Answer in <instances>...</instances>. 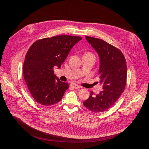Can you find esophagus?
Returning <instances> with one entry per match:
<instances>
[{
    "label": "esophagus",
    "instance_id": "obj_1",
    "mask_svg": "<svg viewBox=\"0 0 149 149\" xmlns=\"http://www.w3.org/2000/svg\"><path fill=\"white\" fill-rule=\"evenodd\" d=\"M70 86L74 88H75V89H78V88H80V87L79 86H78L77 84H74V83H71L70 84Z\"/></svg>",
    "mask_w": 149,
    "mask_h": 149
}]
</instances>
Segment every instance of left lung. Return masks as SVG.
I'll use <instances>...</instances> for the list:
<instances>
[{
    "label": "left lung",
    "mask_w": 149,
    "mask_h": 149,
    "mask_svg": "<svg viewBox=\"0 0 149 149\" xmlns=\"http://www.w3.org/2000/svg\"><path fill=\"white\" fill-rule=\"evenodd\" d=\"M100 58V84L102 90L98 94L91 91L83 104L90 111L99 113L111 108L123 93L127 79V65L123 53L101 39L86 36Z\"/></svg>",
    "instance_id": "left-lung-1"
}]
</instances>
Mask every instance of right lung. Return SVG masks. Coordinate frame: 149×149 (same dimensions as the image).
<instances>
[{
  "mask_svg": "<svg viewBox=\"0 0 149 149\" xmlns=\"http://www.w3.org/2000/svg\"><path fill=\"white\" fill-rule=\"evenodd\" d=\"M82 39L80 36L58 35L38 40L27 52L24 63V77L34 100L49 106L60 101L68 83L61 81L53 68H61L72 48Z\"/></svg>",
  "mask_w": 149,
  "mask_h": 149,
  "instance_id": "1",
  "label": "right lung"
}]
</instances>
